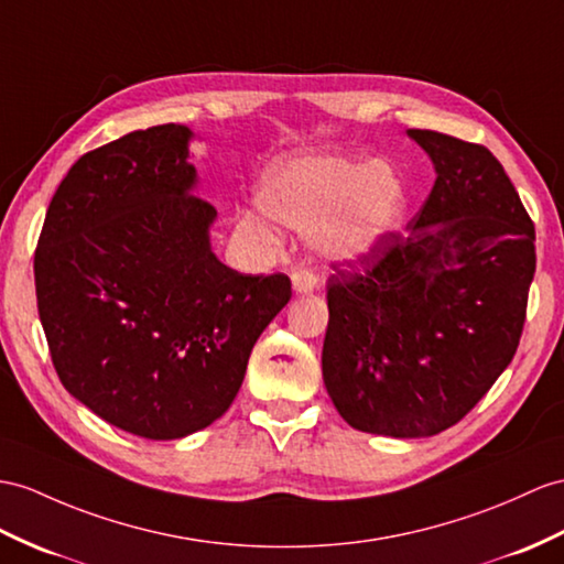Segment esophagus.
<instances>
[{"instance_id": "obj_1", "label": "esophagus", "mask_w": 564, "mask_h": 564, "mask_svg": "<svg viewBox=\"0 0 564 564\" xmlns=\"http://www.w3.org/2000/svg\"><path fill=\"white\" fill-rule=\"evenodd\" d=\"M292 286L296 294H311L315 286H318V274H315L313 270H294Z\"/></svg>"}]
</instances>
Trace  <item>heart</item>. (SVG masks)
Wrapping results in <instances>:
<instances>
[{
  "label": "heart",
  "mask_w": 564,
  "mask_h": 564,
  "mask_svg": "<svg viewBox=\"0 0 564 564\" xmlns=\"http://www.w3.org/2000/svg\"><path fill=\"white\" fill-rule=\"evenodd\" d=\"M274 223L310 231L313 249L337 263H354L386 246L402 229L409 196L392 167L376 160L318 155L272 170L258 194ZM241 225L260 237L270 229L243 215Z\"/></svg>",
  "instance_id": "1"
}]
</instances>
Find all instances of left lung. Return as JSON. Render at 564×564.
<instances>
[{"label": "left lung", "instance_id": "1", "mask_svg": "<svg viewBox=\"0 0 564 564\" xmlns=\"http://www.w3.org/2000/svg\"><path fill=\"white\" fill-rule=\"evenodd\" d=\"M435 184L406 235L327 280L323 380L351 429L429 437L478 404L519 347L535 229L488 148L409 129Z\"/></svg>", "mask_w": 564, "mask_h": 564}]
</instances>
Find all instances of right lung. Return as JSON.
Wrapping results in <instances>:
<instances>
[{"instance_id":"1","label":"right lung","mask_w":564,"mask_h":564,"mask_svg":"<svg viewBox=\"0 0 564 564\" xmlns=\"http://www.w3.org/2000/svg\"><path fill=\"white\" fill-rule=\"evenodd\" d=\"M194 131L162 123L78 158L45 215L35 294L62 386L117 429L176 441L225 414L286 274H241L210 249Z\"/></svg>"}]
</instances>
